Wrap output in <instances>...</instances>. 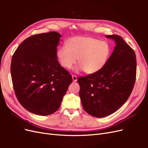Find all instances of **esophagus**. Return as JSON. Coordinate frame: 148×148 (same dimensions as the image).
<instances>
[{
	"mask_svg": "<svg viewBox=\"0 0 148 148\" xmlns=\"http://www.w3.org/2000/svg\"><path fill=\"white\" fill-rule=\"evenodd\" d=\"M72 79H73V82H77V77L75 75H72Z\"/></svg>",
	"mask_w": 148,
	"mask_h": 148,
	"instance_id": "obj_1",
	"label": "esophagus"
}]
</instances>
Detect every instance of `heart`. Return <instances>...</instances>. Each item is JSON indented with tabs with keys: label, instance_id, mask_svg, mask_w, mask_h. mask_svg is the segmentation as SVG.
Wrapping results in <instances>:
<instances>
[{
	"label": "heart",
	"instance_id": "1",
	"mask_svg": "<svg viewBox=\"0 0 148 148\" xmlns=\"http://www.w3.org/2000/svg\"><path fill=\"white\" fill-rule=\"evenodd\" d=\"M111 53V47L107 41L87 36H78L67 41L66 45L57 51L60 65L70 69L77 61L79 64L75 71H85L88 74L96 73L106 65Z\"/></svg>",
	"mask_w": 148,
	"mask_h": 148
}]
</instances>
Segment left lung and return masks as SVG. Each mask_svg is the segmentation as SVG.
<instances>
[{"label":"left lung","instance_id":"left-lung-1","mask_svg":"<svg viewBox=\"0 0 148 148\" xmlns=\"http://www.w3.org/2000/svg\"><path fill=\"white\" fill-rule=\"evenodd\" d=\"M116 46L106 65L96 73L78 79L84 110L93 117L111 115L125 104L135 83L136 55L118 35H106Z\"/></svg>","mask_w":148,"mask_h":148}]
</instances>
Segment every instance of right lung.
I'll use <instances>...</instances> for the list:
<instances>
[{
    "label": "right lung",
    "mask_w": 148,
    "mask_h": 148,
    "mask_svg": "<svg viewBox=\"0 0 148 148\" xmlns=\"http://www.w3.org/2000/svg\"><path fill=\"white\" fill-rule=\"evenodd\" d=\"M60 34H35L18 47L11 62V76L18 100L25 109L48 115L59 109L72 82L69 71L57 60Z\"/></svg>",
    "instance_id": "right-lung-1"
}]
</instances>
